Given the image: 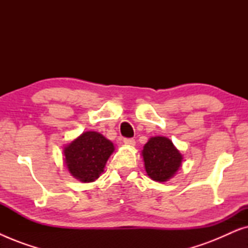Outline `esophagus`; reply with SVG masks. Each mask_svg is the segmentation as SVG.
<instances>
[{
  "label": "esophagus",
  "mask_w": 248,
  "mask_h": 248,
  "mask_svg": "<svg viewBox=\"0 0 248 248\" xmlns=\"http://www.w3.org/2000/svg\"><path fill=\"white\" fill-rule=\"evenodd\" d=\"M123 143L128 145V147H133V145H135V140L134 139H124Z\"/></svg>",
  "instance_id": "esophagus-1"
}]
</instances>
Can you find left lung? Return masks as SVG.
Segmentation results:
<instances>
[{"instance_id": "1", "label": "left lung", "mask_w": 248, "mask_h": 248, "mask_svg": "<svg viewBox=\"0 0 248 248\" xmlns=\"http://www.w3.org/2000/svg\"><path fill=\"white\" fill-rule=\"evenodd\" d=\"M147 175L164 183L174 177L183 162V155L166 137H152L141 151Z\"/></svg>"}]
</instances>
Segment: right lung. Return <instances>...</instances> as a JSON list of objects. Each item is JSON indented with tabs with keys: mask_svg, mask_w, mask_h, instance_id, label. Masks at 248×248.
Instances as JSON below:
<instances>
[{
	"mask_svg": "<svg viewBox=\"0 0 248 248\" xmlns=\"http://www.w3.org/2000/svg\"><path fill=\"white\" fill-rule=\"evenodd\" d=\"M114 150L113 142L103 134L87 131L64 147V162L74 178L82 183H91L103 174Z\"/></svg>",
	"mask_w": 248,
	"mask_h": 248,
	"instance_id": "1",
	"label": "right lung"
}]
</instances>
